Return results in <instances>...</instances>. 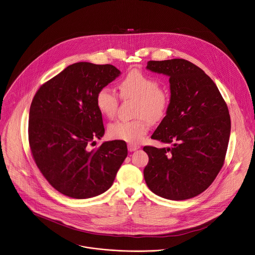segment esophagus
<instances>
[{
    "label": "esophagus",
    "mask_w": 255,
    "mask_h": 255,
    "mask_svg": "<svg viewBox=\"0 0 255 255\" xmlns=\"http://www.w3.org/2000/svg\"><path fill=\"white\" fill-rule=\"evenodd\" d=\"M139 148H140L139 144H135V143H129L128 144V150L129 151H135V150H137Z\"/></svg>",
    "instance_id": "34e87169"
}]
</instances>
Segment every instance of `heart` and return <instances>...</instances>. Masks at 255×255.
Here are the masks:
<instances>
[{
    "label": "heart",
    "mask_w": 255,
    "mask_h": 255,
    "mask_svg": "<svg viewBox=\"0 0 255 255\" xmlns=\"http://www.w3.org/2000/svg\"><path fill=\"white\" fill-rule=\"evenodd\" d=\"M119 90L123 97H134L139 100L136 120H116L109 125V135L122 141L137 143L144 138L149 121L159 120L168 106L167 94L160 90L156 79L138 70L129 72L119 83ZM99 111L108 118H113L118 108V96L113 89L104 87L99 90L96 97ZM147 118L145 119L144 116Z\"/></svg>",
    "instance_id": "obj_1"
}]
</instances>
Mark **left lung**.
I'll return each mask as SVG.
<instances>
[{"instance_id": "left-lung-1", "label": "left lung", "mask_w": 255, "mask_h": 255, "mask_svg": "<svg viewBox=\"0 0 255 255\" xmlns=\"http://www.w3.org/2000/svg\"><path fill=\"white\" fill-rule=\"evenodd\" d=\"M146 69L169 77L166 115L151 139L171 146H143L148 155L144 181L161 198H195L224 163L231 133L226 103L211 78L186 59L149 60Z\"/></svg>"}]
</instances>
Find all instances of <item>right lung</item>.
I'll return each instance as SVG.
<instances>
[{
    "label": "right lung",
    "instance_id": "right-lung-1",
    "mask_svg": "<svg viewBox=\"0 0 255 255\" xmlns=\"http://www.w3.org/2000/svg\"><path fill=\"white\" fill-rule=\"evenodd\" d=\"M121 74L112 64L77 62L37 91L29 112V144L47 181L64 196L84 199L100 196L114 184L128 154L124 141H104L97 93Z\"/></svg>",
    "mask_w": 255,
    "mask_h": 255
}]
</instances>
